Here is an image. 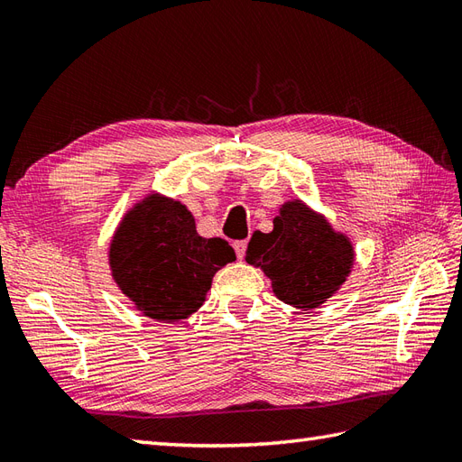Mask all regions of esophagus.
I'll return each instance as SVG.
<instances>
[{"label": "esophagus", "mask_w": 462, "mask_h": 462, "mask_svg": "<svg viewBox=\"0 0 462 462\" xmlns=\"http://www.w3.org/2000/svg\"><path fill=\"white\" fill-rule=\"evenodd\" d=\"M245 247H247V242H245V240L234 242V250H236V255H238V259H242V257H244V254H245Z\"/></svg>", "instance_id": "esophagus-1"}]
</instances>
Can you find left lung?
I'll return each instance as SVG.
<instances>
[{
	"instance_id": "left-lung-1",
	"label": "left lung",
	"mask_w": 462,
	"mask_h": 462,
	"mask_svg": "<svg viewBox=\"0 0 462 462\" xmlns=\"http://www.w3.org/2000/svg\"><path fill=\"white\" fill-rule=\"evenodd\" d=\"M245 262L262 267L279 300L312 310L344 285L355 252L347 236L336 232L324 215L292 199L281 205L273 230L252 236Z\"/></svg>"
}]
</instances>
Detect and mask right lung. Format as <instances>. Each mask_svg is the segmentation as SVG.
I'll return each mask as SVG.
<instances>
[{"label":"right lung","mask_w":462,"mask_h":462,"mask_svg":"<svg viewBox=\"0 0 462 462\" xmlns=\"http://www.w3.org/2000/svg\"><path fill=\"white\" fill-rule=\"evenodd\" d=\"M234 259L226 240L199 236L187 207L158 193L126 212L109 245L116 287L136 310L168 324L197 312L212 277Z\"/></svg>","instance_id":"right-lung-1"}]
</instances>
